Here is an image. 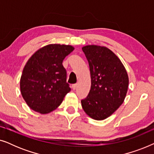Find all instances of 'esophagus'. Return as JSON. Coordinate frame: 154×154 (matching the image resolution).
Listing matches in <instances>:
<instances>
[{
	"instance_id": "esophagus-1",
	"label": "esophagus",
	"mask_w": 154,
	"mask_h": 154,
	"mask_svg": "<svg viewBox=\"0 0 154 154\" xmlns=\"http://www.w3.org/2000/svg\"><path fill=\"white\" fill-rule=\"evenodd\" d=\"M71 87H72V89H73V90H75V89H76V88H77V84H76V83L73 84Z\"/></svg>"
}]
</instances>
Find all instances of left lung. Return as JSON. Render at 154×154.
<instances>
[{"instance_id": "8db88e82", "label": "left lung", "mask_w": 154, "mask_h": 154, "mask_svg": "<svg viewBox=\"0 0 154 154\" xmlns=\"http://www.w3.org/2000/svg\"><path fill=\"white\" fill-rule=\"evenodd\" d=\"M88 61L91 88L81 100L87 114L94 120L110 116L123 104L127 94L128 75L119 57L107 48L87 45L82 48Z\"/></svg>"}]
</instances>
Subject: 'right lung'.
Returning a JSON list of instances; mask_svg holds the SVG:
<instances>
[{
  "instance_id": "right-lung-1",
  "label": "right lung",
  "mask_w": 154,
  "mask_h": 154,
  "mask_svg": "<svg viewBox=\"0 0 154 154\" xmlns=\"http://www.w3.org/2000/svg\"><path fill=\"white\" fill-rule=\"evenodd\" d=\"M73 49L71 45L50 44L39 49L28 60L21 76L20 90L31 109L50 113L70 92L62 62Z\"/></svg>"
}]
</instances>
